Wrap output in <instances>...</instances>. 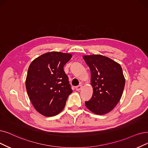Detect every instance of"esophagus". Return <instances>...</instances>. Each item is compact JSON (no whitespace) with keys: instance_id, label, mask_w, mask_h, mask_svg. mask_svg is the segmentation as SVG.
<instances>
[{"instance_id":"1","label":"esophagus","mask_w":148,"mask_h":148,"mask_svg":"<svg viewBox=\"0 0 148 148\" xmlns=\"http://www.w3.org/2000/svg\"><path fill=\"white\" fill-rule=\"evenodd\" d=\"M82 88V85H79V86H76V90H77V91H79V90H81V88Z\"/></svg>"}]
</instances>
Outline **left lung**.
I'll return each instance as SVG.
<instances>
[{"mask_svg":"<svg viewBox=\"0 0 148 148\" xmlns=\"http://www.w3.org/2000/svg\"><path fill=\"white\" fill-rule=\"evenodd\" d=\"M91 73L93 95L85 104L87 109L97 115L109 113L119 102L125 85L120 65L101 55L83 56Z\"/></svg>","mask_w":148,"mask_h":148,"instance_id":"left-lung-1","label":"left lung"}]
</instances>
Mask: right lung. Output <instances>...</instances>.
Segmentation results:
<instances>
[{
	"instance_id": "1",
	"label": "right lung",
	"mask_w": 148,
	"mask_h": 148,
	"mask_svg": "<svg viewBox=\"0 0 148 148\" xmlns=\"http://www.w3.org/2000/svg\"><path fill=\"white\" fill-rule=\"evenodd\" d=\"M72 56L70 53L51 51L40 55L29 65L26 89L34 108L40 114L52 116L64 109L73 92L64 66Z\"/></svg>"
}]
</instances>
